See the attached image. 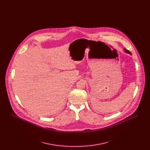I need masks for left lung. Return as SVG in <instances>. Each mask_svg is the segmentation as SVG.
Instances as JSON below:
<instances>
[{"label":"left lung","mask_w":150,"mask_h":150,"mask_svg":"<svg viewBox=\"0 0 150 150\" xmlns=\"http://www.w3.org/2000/svg\"><path fill=\"white\" fill-rule=\"evenodd\" d=\"M124 50H125V52L126 53H129V54H132L131 52H130L129 50H127V49H124Z\"/></svg>","instance_id":"left-lung-1"}]
</instances>
